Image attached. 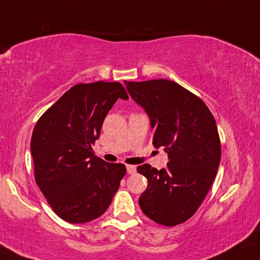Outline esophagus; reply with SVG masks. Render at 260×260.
Here are the masks:
<instances>
[{
  "mask_svg": "<svg viewBox=\"0 0 260 260\" xmlns=\"http://www.w3.org/2000/svg\"><path fill=\"white\" fill-rule=\"evenodd\" d=\"M126 168H127L128 174H134V173H136V170H137V168L134 166H127Z\"/></svg>",
  "mask_w": 260,
  "mask_h": 260,
  "instance_id": "obj_1",
  "label": "esophagus"
}]
</instances>
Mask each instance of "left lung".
Segmentation results:
<instances>
[{"label":"left lung","instance_id":"obj_1","mask_svg":"<svg viewBox=\"0 0 260 260\" xmlns=\"http://www.w3.org/2000/svg\"><path fill=\"white\" fill-rule=\"evenodd\" d=\"M124 85L149 116L153 146L162 147L169 158L166 169L150 164L137 168L147 179L139 205L158 224H180L194 215L217 174L221 143L215 117L199 97L175 81L157 79Z\"/></svg>","mask_w":260,"mask_h":260}]
</instances>
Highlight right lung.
I'll return each mask as SVG.
<instances>
[{
	"label": "right lung",
	"mask_w": 260,
	"mask_h": 260,
	"mask_svg": "<svg viewBox=\"0 0 260 260\" xmlns=\"http://www.w3.org/2000/svg\"><path fill=\"white\" fill-rule=\"evenodd\" d=\"M119 98L128 100L120 83L78 84L36 123L31 138L36 182L66 222L86 223L103 215L126 174L123 164L108 163L92 150Z\"/></svg>",
	"instance_id": "right-lung-1"
}]
</instances>
